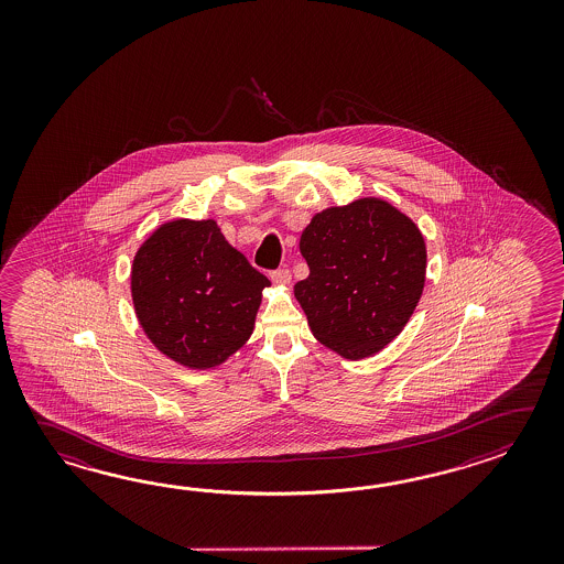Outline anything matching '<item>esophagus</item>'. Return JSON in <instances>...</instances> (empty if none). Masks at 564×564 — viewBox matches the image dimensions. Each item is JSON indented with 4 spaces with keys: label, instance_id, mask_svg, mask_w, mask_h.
I'll use <instances>...</instances> for the list:
<instances>
[{
    "label": "esophagus",
    "instance_id": "obj_1",
    "mask_svg": "<svg viewBox=\"0 0 564 564\" xmlns=\"http://www.w3.org/2000/svg\"><path fill=\"white\" fill-rule=\"evenodd\" d=\"M270 278H272V282L278 284V286H286V284H290V272H288L286 268L274 270V272L270 274Z\"/></svg>",
    "mask_w": 564,
    "mask_h": 564
}]
</instances>
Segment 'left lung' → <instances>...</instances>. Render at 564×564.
<instances>
[{
    "label": "left lung",
    "mask_w": 564,
    "mask_h": 564,
    "mask_svg": "<svg viewBox=\"0 0 564 564\" xmlns=\"http://www.w3.org/2000/svg\"><path fill=\"white\" fill-rule=\"evenodd\" d=\"M300 253L311 274L294 286V296L314 338L343 359L383 350L423 294V234L381 197L316 214L300 236Z\"/></svg>",
    "instance_id": "obj_1"
}]
</instances>
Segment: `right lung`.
<instances>
[{"mask_svg": "<svg viewBox=\"0 0 564 564\" xmlns=\"http://www.w3.org/2000/svg\"><path fill=\"white\" fill-rule=\"evenodd\" d=\"M268 286L214 219L165 221L132 260V306L144 335L187 369H216L248 343Z\"/></svg>", "mask_w": 564, "mask_h": 564, "instance_id": "1", "label": "right lung"}]
</instances>
